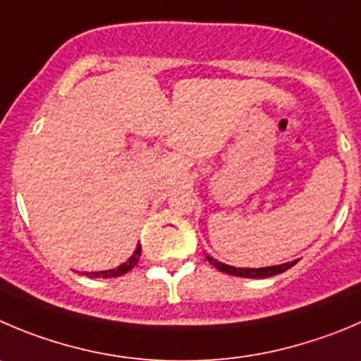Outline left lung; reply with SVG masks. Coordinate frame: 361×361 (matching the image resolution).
<instances>
[{"label":"left lung","mask_w":361,"mask_h":361,"mask_svg":"<svg viewBox=\"0 0 361 361\" xmlns=\"http://www.w3.org/2000/svg\"><path fill=\"white\" fill-rule=\"evenodd\" d=\"M207 260L216 267L218 271L226 274H232V276H243V278H267L274 276V274H280L283 271H287L289 267H293L298 260H290V262L286 264H278V266H267V267H234L228 266V264H223L219 260L212 259L211 255H207Z\"/></svg>","instance_id":"obj_1"}]
</instances>
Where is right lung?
Masks as SVG:
<instances>
[{
	"mask_svg": "<svg viewBox=\"0 0 361 361\" xmlns=\"http://www.w3.org/2000/svg\"><path fill=\"white\" fill-rule=\"evenodd\" d=\"M140 257H142V246H140V243H138V246H136L135 253H133V255L129 257V259H127L126 262L120 264L118 267H113V269H108V271H92V273H88V271H83V273H81V274H87L88 278H115V276H122V274L129 273V271H131L133 267H135L136 264H138Z\"/></svg>",
	"mask_w": 361,
	"mask_h": 361,
	"instance_id": "right-lung-1",
	"label": "right lung"
}]
</instances>
